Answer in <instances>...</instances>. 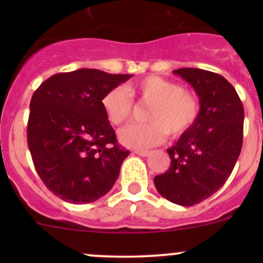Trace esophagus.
<instances>
[{
	"label": "esophagus",
	"mask_w": 263,
	"mask_h": 263,
	"mask_svg": "<svg viewBox=\"0 0 263 263\" xmlns=\"http://www.w3.org/2000/svg\"><path fill=\"white\" fill-rule=\"evenodd\" d=\"M135 154H137V155H140V156H148L150 155V151H147V150H135L134 151Z\"/></svg>",
	"instance_id": "esophagus-1"
}]
</instances>
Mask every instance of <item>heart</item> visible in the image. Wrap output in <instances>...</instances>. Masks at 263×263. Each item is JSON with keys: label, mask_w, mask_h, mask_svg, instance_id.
Returning a JSON list of instances; mask_svg holds the SVG:
<instances>
[{"label": "heart", "mask_w": 263, "mask_h": 263, "mask_svg": "<svg viewBox=\"0 0 263 263\" xmlns=\"http://www.w3.org/2000/svg\"><path fill=\"white\" fill-rule=\"evenodd\" d=\"M132 98L151 104L146 113L147 123H134L119 131V141L128 147L147 148L160 144L168 134L178 137L197 121L200 103L193 92L178 82L159 76H148L128 85L127 89L115 87L102 99L108 121L121 126L128 121L134 110Z\"/></svg>", "instance_id": "heart-1"}]
</instances>
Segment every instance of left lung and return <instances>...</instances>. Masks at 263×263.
<instances>
[{"label":"left lung","mask_w":263,"mask_h":263,"mask_svg":"<svg viewBox=\"0 0 263 263\" xmlns=\"http://www.w3.org/2000/svg\"><path fill=\"white\" fill-rule=\"evenodd\" d=\"M200 100L197 121L169 147L171 166L154 183L163 197L193 206L227 182L239 158L245 109L233 85L221 75L201 68H178Z\"/></svg>","instance_id":"1"}]
</instances>
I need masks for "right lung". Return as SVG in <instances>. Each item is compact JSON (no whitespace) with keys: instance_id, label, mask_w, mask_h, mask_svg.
<instances>
[{"instance_id":"1","label":"right lung","mask_w":263,"mask_h":263,"mask_svg":"<svg viewBox=\"0 0 263 263\" xmlns=\"http://www.w3.org/2000/svg\"><path fill=\"white\" fill-rule=\"evenodd\" d=\"M131 78L80 68L50 76L33 94L29 150L41 179L61 200L94 202L116 183L129 151L117 144L102 99Z\"/></svg>"}]
</instances>
